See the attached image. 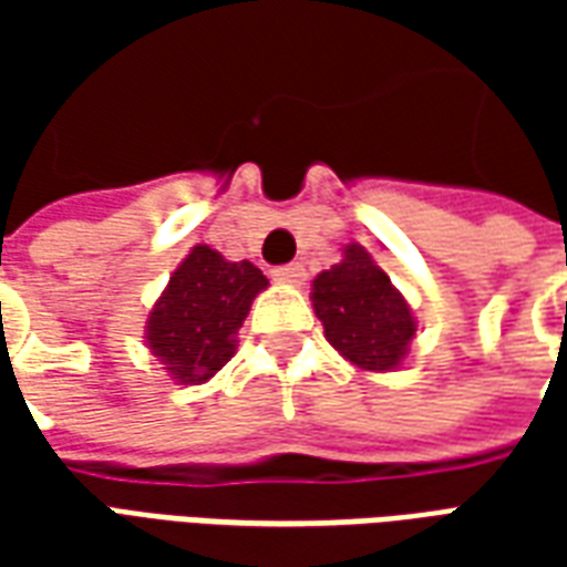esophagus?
I'll use <instances>...</instances> for the list:
<instances>
[{
	"label": "esophagus",
	"mask_w": 567,
	"mask_h": 567,
	"mask_svg": "<svg viewBox=\"0 0 567 567\" xmlns=\"http://www.w3.org/2000/svg\"><path fill=\"white\" fill-rule=\"evenodd\" d=\"M272 279H276V282L300 285L307 279V270H303V264H285V267H276V270H272Z\"/></svg>",
	"instance_id": "1"
}]
</instances>
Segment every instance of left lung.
<instances>
[{
    "instance_id": "left-lung-1",
    "label": "left lung",
    "mask_w": 567,
    "mask_h": 567,
    "mask_svg": "<svg viewBox=\"0 0 567 567\" xmlns=\"http://www.w3.org/2000/svg\"><path fill=\"white\" fill-rule=\"evenodd\" d=\"M312 307L328 343L364 370L398 368L416 333L406 300L361 246L312 282Z\"/></svg>"
}]
</instances>
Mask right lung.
<instances>
[{
  "instance_id": "1",
  "label": "right lung",
  "mask_w": 567,
  "mask_h": 567,
  "mask_svg": "<svg viewBox=\"0 0 567 567\" xmlns=\"http://www.w3.org/2000/svg\"><path fill=\"white\" fill-rule=\"evenodd\" d=\"M264 288L267 276L251 260L234 264L215 248L197 246L148 316V349L173 380H212L234 358L236 331Z\"/></svg>"
}]
</instances>
